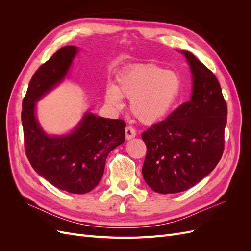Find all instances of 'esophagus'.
I'll list each match as a JSON object with an SVG mask.
<instances>
[{
    "label": "esophagus",
    "instance_id": "1",
    "mask_svg": "<svg viewBox=\"0 0 251 251\" xmlns=\"http://www.w3.org/2000/svg\"><path fill=\"white\" fill-rule=\"evenodd\" d=\"M135 136H136V130H135V128L133 126H127L126 127V138L128 140V139L134 138Z\"/></svg>",
    "mask_w": 251,
    "mask_h": 251
}]
</instances>
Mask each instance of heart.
Here are the masks:
<instances>
[{
    "label": "heart",
    "instance_id": "1",
    "mask_svg": "<svg viewBox=\"0 0 251 251\" xmlns=\"http://www.w3.org/2000/svg\"><path fill=\"white\" fill-rule=\"evenodd\" d=\"M182 81L179 75L157 65H138L126 70L110 87L105 100L121 108V97L131 100V111L142 123L151 124L163 118L173 108L180 94Z\"/></svg>",
    "mask_w": 251,
    "mask_h": 251
}]
</instances>
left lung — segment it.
Instances as JSON below:
<instances>
[{
    "label": "left lung",
    "mask_w": 251,
    "mask_h": 251,
    "mask_svg": "<svg viewBox=\"0 0 251 251\" xmlns=\"http://www.w3.org/2000/svg\"><path fill=\"white\" fill-rule=\"evenodd\" d=\"M182 53L193 73L192 98L141 135L147 146L143 178L159 194L184 192L199 183L224 151L227 103L221 86L193 53Z\"/></svg>",
    "instance_id": "8db88e82"
}]
</instances>
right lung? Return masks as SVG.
Instances as JSON below:
<instances>
[{
	"label": "right lung",
	"instance_id": "right-lung-1",
	"mask_svg": "<svg viewBox=\"0 0 251 251\" xmlns=\"http://www.w3.org/2000/svg\"><path fill=\"white\" fill-rule=\"evenodd\" d=\"M77 48L58 49L35 71L22 104L26 156L34 171L52 185L72 194L89 193L100 183L105 159L126 139V123L86 114L70 135L49 137L35 119V101L62 81Z\"/></svg>",
	"mask_w": 251,
	"mask_h": 251
}]
</instances>
